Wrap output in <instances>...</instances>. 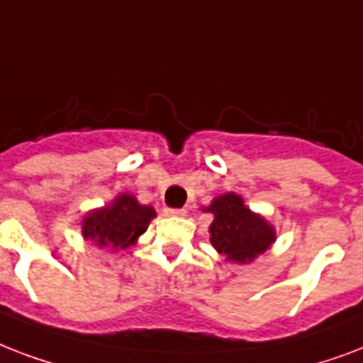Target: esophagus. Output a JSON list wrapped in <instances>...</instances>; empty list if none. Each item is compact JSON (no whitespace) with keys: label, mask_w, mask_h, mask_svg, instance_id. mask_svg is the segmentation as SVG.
Masks as SVG:
<instances>
[{"label":"esophagus","mask_w":363,"mask_h":363,"mask_svg":"<svg viewBox=\"0 0 363 363\" xmlns=\"http://www.w3.org/2000/svg\"><path fill=\"white\" fill-rule=\"evenodd\" d=\"M167 216H170V218H185L187 210L185 208H168Z\"/></svg>","instance_id":"obj_1"}]
</instances>
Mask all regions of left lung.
<instances>
[{
  "label": "left lung",
  "instance_id": "obj_1",
  "mask_svg": "<svg viewBox=\"0 0 363 363\" xmlns=\"http://www.w3.org/2000/svg\"><path fill=\"white\" fill-rule=\"evenodd\" d=\"M202 212L213 216L208 229L210 242L227 261L248 265L277 242L274 225L246 206L242 196L233 191L212 199Z\"/></svg>",
  "mask_w": 363,
  "mask_h": 363
}]
</instances>
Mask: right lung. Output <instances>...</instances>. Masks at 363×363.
Wrapping results in <instances>:
<instances>
[{
	"label": "right lung",
	"mask_w": 363,
	"mask_h": 363,
	"mask_svg": "<svg viewBox=\"0 0 363 363\" xmlns=\"http://www.w3.org/2000/svg\"><path fill=\"white\" fill-rule=\"evenodd\" d=\"M153 218H157L155 208L140 204L136 196L125 191L106 206L86 213L81 221V235L98 248H108L115 254L136 244Z\"/></svg>",
	"instance_id": "1"
}]
</instances>
